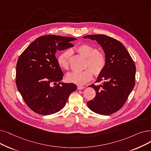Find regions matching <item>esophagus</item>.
I'll list each match as a JSON object with an SVG mask.
<instances>
[{
    "instance_id": "esophagus-1",
    "label": "esophagus",
    "mask_w": 151,
    "mask_h": 151,
    "mask_svg": "<svg viewBox=\"0 0 151 151\" xmlns=\"http://www.w3.org/2000/svg\"><path fill=\"white\" fill-rule=\"evenodd\" d=\"M84 89V86H78V89L81 90V89Z\"/></svg>"
}]
</instances>
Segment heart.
I'll list each match as a JSON object with an SVG mask.
<instances>
[{
	"instance_id": "1",
	"label": "heart",
	"mask_w": 151,
	"mask_h": 151,
	"mask_svg": "<svg viewBox=\"0 0 151 151\" xmlns=\"http://www.w3.org/2000/svg\"><path fill=\"white\" fill-rule=\"evenodd\" d=\"M76 50L84 57L86 58L85 67H89L81 71H72L67 75V80L72 83L83 85L89 81L93 78V73L99 75L106 65V57L101 52L97 51L96 47L91 45L83 44L77 47ZM72 54L71 50H67L59 55L58 62L65 70L69 68V62Z\"/></svg>"
}]
</instances>
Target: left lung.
Masks as SVG:
<instances>
[{"mask_svg":"<svg viewBox=\"0 0 151 151\" xmlns=\"http://www.w3.org/2000/svg\"><path fill=\"white\" fill-rule=\"evenodd\" d=\"M83 38L96 41L106 57V65L96 83L89 86L96 91L88 107L94 112L108 115L120 110L127 100L135 84L136 66L125 47L119 41L104 35H87Z\"/></svg>","mask_w":151,"mask_h":151,"instance_id":"8db88e82","label":"left lung"}]
</instances>
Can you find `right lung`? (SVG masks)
I'll return each mask as SVG.
<instances>
[{
    "mask_svg": "<svg viewBox=\"0 0 151 151\" xmlns=\"http://www.w3.org/2000/svg\"><path fill=\"white\" fill-rule=\"evenodd\" d=\"M77 39L56 35L39 37L19 56L16 84L25 103L35 112L47 115L63 108L70 94L77 89L73 83L62 82L63 76L55 57L57 51L73 46Z\"/></svg>",
    "mask_w": 151,
    "mask_h": 151,
    "instance_id": "add662e5",
    "label": "right lung"
}]
</instances>
